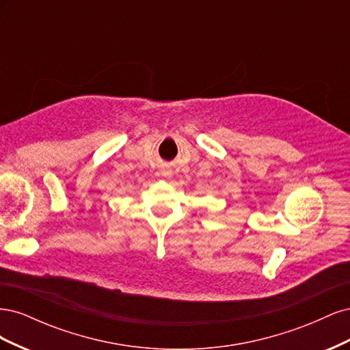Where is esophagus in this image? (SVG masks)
<instances>
[{"label":"esophagus","instance_id":"34e87169","mask_svg":"<svg viewBox=\"0 0 350 350\" xmlns=\"http://www.w3.org/2000/svg\"><path fill=\"white\" fill-rule=\"evenodd\" d=\"M162 175L165 176V178H171L172 176V171L169 167H163L162 169Z\"/></svg>","mask_w":350,"mask_h":350}]
</instances>
